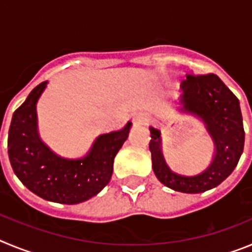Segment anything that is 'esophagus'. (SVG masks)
Segmentation results:
<instances>
[{
    "label": "esophagus",
    "instance_id": "34e87169",
    "mask_svg": "<svg viewBox=\"0 0 252 252\" xmlns=\"http://www.w3.org/2000/svg\"><path fill=\"white\" fill-rule=\"evenodd\" d=\"M149 121V119L146 117L144 113H136V115L132 116V122L135 125H144Z\"/></svg>",
    "mask_w": 252,
    "mask_h": 252
}]
</instances>
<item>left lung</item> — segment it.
I'll list each match as a JSON object with an SVG mask.
<instances>
[{
	"mask_svg": "<svg viewBox=\"0 0 252 252\" xmlns=\"http://www.w3.org/2000/svg\"><path fill=\"white\" fill-rule=\"evenodd\" d=\"M179 111L203 121L215 142V155L208 168L197 175H180L166 165L160 131L150 127L153 170L168 188L182 193H202L215 188L236 168L244 151L245 131L240 102L216 74L189 73L182 83Z\"/></svg>",
	"mask_w": 252,
	"mask_h": 252,
	"instance_id": "1",
	"label": "left lung"
}]
</instances>
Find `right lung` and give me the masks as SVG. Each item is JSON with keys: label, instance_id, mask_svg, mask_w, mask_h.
<instances>
[{"label": "right lung", "instance_id": "1", "mask_svg": "<svg viewBox=\"0 0 252 252\" xmlns=\"http://www.w3.org/2000/svg\"><path fill=\"white\" fill-rule=\"evenodd\" d=\"M48 82L31 91L13 112L8 130V158L21 183L46 201L77 204L98 194L108 184L113 160L131 128L128 121L119 131L99 135L86 157L66 159L57 155L37 133L36 103Z\"/></svg>", "mask_w": 252, "mask_h": 252}]
</instances>
